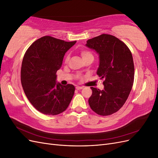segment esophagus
Returning <instances> with one entry per match:
<instances>
[{
	"label": "esophagus",
	"mask_w": 158,
	"mask_h": 158,
	"mask_svg": "<svg viewBox=\"0 0 158 158\" xmlns=\"http://www.w3.org/2000/svg\"><path fill=\"white\" fill-rule=\"evenodd\" d=\"M83 88L82 86H79V85H77V86L76 87V89H78V90H80V89H82Z\"/></svg>",
	"instance_id": "34e87169"
}]
</instances>
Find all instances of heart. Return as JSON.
Here are the masks:
<instances>
[{
  "mask_svg": "<svg viewBox=\"0 0 158 158\" xmlns=\"http://www.w3.org/2000/svg\"><path fill=\"white\" fill-rule=\"evenodd\" d=\"M80 55L82 56V58L83 59V60H85L89 57H94L93 55L92 52H91L89 51L86 50V49H82L80 51ZM69 60V55H66L65 56V59H64V62L66 63H68V61Z\"/></svg>",
  "mask_w": 158,
  "mask_h": 158,
  "instance_id": "1",
  "label": "heart"
}]
</instances>
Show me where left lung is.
Listing matches in <instances>:
<instances>
[{"instance_id":"8db88e82","label":"left lung","mask_w":158,"mask_h":158,"mask_svg":"<svg viewBox=\"0 0 158 158\" xmlns=\"http://www.w3.org/2000/svg\"><path fill=\"white\" fill-rule=\"evenodd\" d=\"M85 45L99 55L97 74L104 80L103 90L91 87L89 105L99 115H110L123 107L131 91L135 78L132 53L125 43L109 34L89 39Z\"/></svg>"}]
</instances>
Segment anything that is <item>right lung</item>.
Here are the masks:
<instances>
[{
  "mask_svg": "<svg viewBox=\"0 0 158 158\" xmlns=\"http://www.w3.org/2000/svg\"><path fill=\"white\" fill-rule=\"evenodd\" d=\"M76 42L44 36L26 52L21 68L22 88L32 106L42 113L56 115L63 113L73 99L74 86L56 83V73L66 52Z\"/></svg>",
  "mask_w": 158,
  "mask_h": 158,
  "instance_id": "right-lung-1",
  "label": "right lung"
}]
</instances>
